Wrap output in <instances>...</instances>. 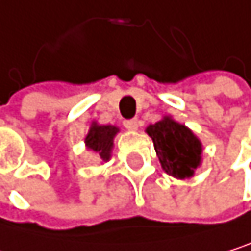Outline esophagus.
<instances>
[{
    "instance_id": "1",
    "label": "esophagus",
    "mask_w": 251,
    "mask_h": 251,
    "mask_svg": "<svg viewBox=\"0 0 251 251\" xmlns=\"http://www.w3.org/2000/svg\"><path fill=\"white\" fill-rule=\"evenodd\" d=\"M124 127H126L127 130H130V131H134V130H137V127H139V121H137L136 118H133V120H126V121H124Z\"/></svg>"
}]
</instances>
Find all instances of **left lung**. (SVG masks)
<instances>
[{"mask_svg":"<svg viewBox=\"0 0 251 251\" xmlns=\"http://www.w3.org/2000/svg\"><path fill=\"white\" fill-rule=\"evenodd\" d=\"M145 131L154 142L163 171L178 179L193 176L202 161V144L190 128L165 117Z\"/></svg>","mask_w":251,"mask_h":251,"instance_id":"1","label":"left lung"}]
</instances>
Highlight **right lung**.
Returning a JSON list of instances; mask_svg holds the SVG:
<instances>
[{"mask_svg": "<svg viewBox=\"0 0 251 251\" xmlns=\"http://www.w3.org/2000/svg\"><path fill=\"white\" fill-rule=\"evenodd\" d=\"M120 131L115 126H100L96 121L91 124L88 134L85 136V145L91 150L100 160L109 161L112 155V148H114V137Z\"/></svg>", "mask_w": 251, "mask_h": 251, "instance_id": "right-lung-1", "label": "right lung"}]
</instances>
